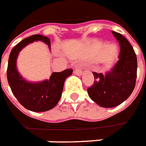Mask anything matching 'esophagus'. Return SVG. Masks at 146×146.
<instances>
[{"label": "esophagus", "mask_w": 146, "mask_h": 146, "mask_svg": "<svg viewBox=\"0 0 146 146\" xmlns=\"http://www.w3.org/2000/svg\"><path fill=\"white\" fill-rule=\"evenodd\" d=\"M82 71L80 67H76V68L74 70V73H75V74H76V75H78V76L81 75V74H82Z\"/></svg>", "instance_id": "obj_1"}]
</instances>
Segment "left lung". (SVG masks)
Listing matches in <instances>:
<instances>
[{
	"mask_svg": "<svg viewBox=\"0 0 146 146\" xmlns=\"http://www.w3.org/2000/svg\"><path fill=\"white\" fill-rule=\"evenodd\" d=\"M119 42V60L104 76L93 72L94 83L87 89L92 101L103 108H113L127 99L133 91L137 76V58L133 48L121 34L112 32Z\"/></svg>",
	"mask_w": 146,
	"mask_h": 146,
	"instance_id": "1",
	"label": "left lung"
}]
</instances>
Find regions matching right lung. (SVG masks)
I'll list each match as a JSON object with an SVG mask.
<instances>
[{"instance_id":"obj_1","label":"right lung","mask_w":146,"mask_h":146,"mask_svg":"<svg viewBox=\"0 0 146 146\" xmlns=\"http://www.w3.org/2000/svg\"><path fill=\"white\" fill-rule=\"evenodd\" d=\"M34 41H42L50 48V41L46 36L33 35L18 43L12 49L8 60L7 77L11 91L18 102L29 111L42 112L54 108L60 99L64 81L73 73L72 69L54 72L49 80L33 83L21 77L17 72L16 61L23 48Z\"/></svg>"}]
</instances>
